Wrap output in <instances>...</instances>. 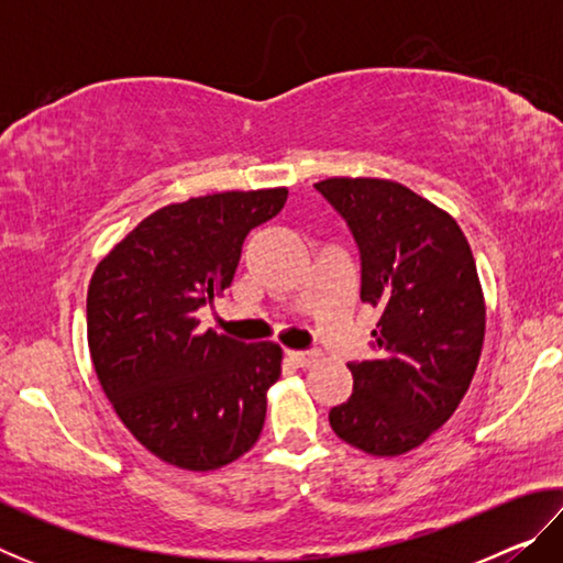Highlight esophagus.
Returning a JSON list of instances; mask_svg holds the SVG:
<instances>
[{
    "label": "esophagus",
    "mask_w": 563,
    "mask_h": 563,
    "mask_svg": "<svg viewBox=\"0 0 563 563\" xmlns=\"http://www.w3.org/2000/svg\"><path fill=\"white\" fill-rule=\"evenodd\" d=\"M285 355H288V360L295 367H310L312 362L318 360V352H305V350H288Z\"/></svg>",
    "instance_id": "1"
}]
</instances>
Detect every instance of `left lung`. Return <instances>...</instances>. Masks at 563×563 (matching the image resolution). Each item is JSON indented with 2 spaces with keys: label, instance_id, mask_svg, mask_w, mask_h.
<instances>
[{
  "label": "left lung",
  "instance_id": "8db88e82",
  "mask_svg": "<svg viewBox=\"0 0 563 563\" xmlns=\"http://www.w3.org/2000/svg\"><path fill=\"white\" fill-rule=\"evenodd\" d=\"M316 188L355 235L360 298L379 310V355L347 365L352 395L330 409V427L365 454H405L454 415L479 365L487 305L470 241L397 180L335 176Z\"/></svg>",
  "mask_w": 563,
  "mask_h": 563
}]
</instances>
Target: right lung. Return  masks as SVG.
<instances>
[{
  "mask_svg": "<svg viewBox=\"0 0 563 563\" xmlns=\"http://www.w3.org/2000/svg\"><path fill=\"white\" fill-rule=\"evenodd\" d=\"M285 201L288 188H258L168 203L91 275L87 338L103 395L123 427L178 470H221L263 432L280 345L201 332L196 310L223 295L245 235Z\"/></svg>",
  "mask_w": 563,
  "mask_h": 563,
  "instance_id": "1",
  "label": "right lung"
}]
</instances>
